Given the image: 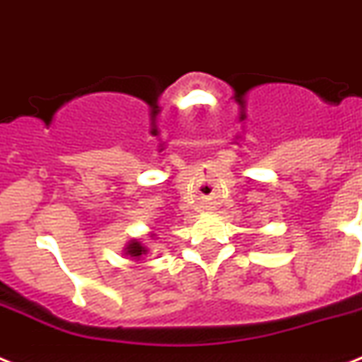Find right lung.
Wrapping results in <instances>:
<instances>
[{
    "label": "right lung",
    "mask_w": 362,
    "mask_h": 362,
    "mask_svg": "<svg viewBox=\"0 0 362 362\" xmlns=\"http://www.w3.org/2000/svg\"><path fill=\"white\" fill-rule=\"evenodd\" d=\"M127 253H129L131 257H141L142 253H146V250L139 242H131L129 246H127Z\"/></svg>",
    "instance_id": "1"
}]
</instances>
